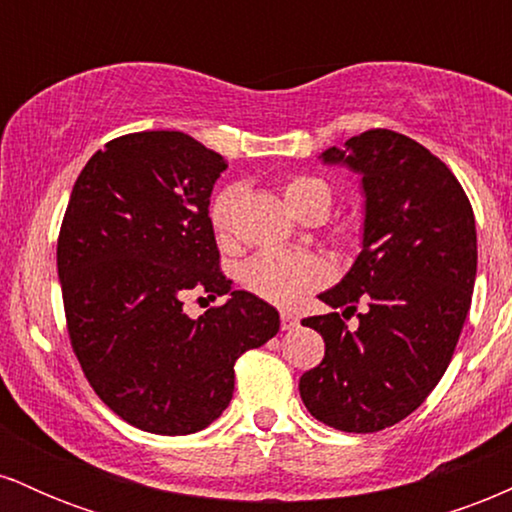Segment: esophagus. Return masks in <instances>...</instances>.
I'll list each match as a JSON object with an SVG mask.
<instances>
[{"instance_id":"1","label":"esophagus","mask_w":512,"mask_h":512,"mask_svg":"<svg viewBox=\"0 0 512 512\" xmlns=\"http://www.w3.org/2000/svg\"><path fill=\"white\" fill-rule=\"evenodd\" d=\"M293 327H298V317L289 313V310H284L281 313V330H293Z\"/></svg>"}]
</instances>
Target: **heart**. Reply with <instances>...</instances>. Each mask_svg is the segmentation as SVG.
Here are the masks:
<instances>
[{"instance_id":"obj_1","label":"heart","mask_w":512,"mask_h":512,"mask_svg":"<svg viewBox=\"0 0 512 512\" xmlns=\"http://www.w3.org/2000/svg\"><path fill=\"white\" fill-rule=\"evenodd\" d=\"M281 195L293 214L303 219H325L332 207L334 192L330 182L317 175H291L281 182ZM240 187L226 185L216 192L209 204V223L216 238L233 236ZM238 279L245 291L274 305H293L305 293L320 289L330 279V264L313 252H281L264 250L245 260L238 269Z\"/></svg>"}]
</instances>
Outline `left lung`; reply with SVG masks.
Segmentation results:
<instances>
[{
  "mask_svg": "<svg viewBox=\"0 0 512 512\" xmlns=\"http://www.w3.org/2000/svg\"><path fill=\"white\" fill-rule=\"evenodd\" d=\"M322 158L363 175L366 228L351 272L320 293L334 313L301 322L322 334L325 358L298 390L322 424L375 433L419 409L455 354L477 276L474 211L452 170L392 129ZM351 314L356 331L345 327Z\"/></svg>",
  "mask_w": 512,
  "mask_h": 512,
  "instance_id": "obj_1",
  "label": "left lung"
}]
</instances>
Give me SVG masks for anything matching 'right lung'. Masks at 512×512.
Instances as JSON below:
<instances>
[{"label":"right lung","mask_w":512,"mask_h":512,"mask_svg":"<svg viewBox=\"0 0 512 512\" xmlns=\"http://www.w3.org/2000/svg\"><path fill=\"white\" fill-rule=\"evenodd\" d=\"M228 163L182 132H132L96 151L74 182L57 238L64 315L93 392L158 436L207 428L233 397L236 361L279 332V313L231 291L209 197ZM223 306L192 321L181 298Z\"/></svg>","instance_id":"1"}]
</instances>
